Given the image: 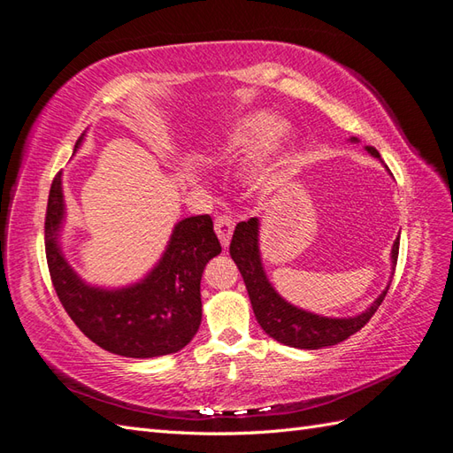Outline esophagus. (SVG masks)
I'll return each mask as SVG.
<instances>
[{
  "mask_svg": "<svg viewBox=\"0 0 453 453\" xmlns=\"http://www.w3.org/2000/svg\"><path fill=\"white\" fill-rule=\"evenodd\" d=\"M233 230H234V220L230 215H219L215 219V233L220 240V244L225 248L230 244V236H233Z\"/></svg>",
  "mask_w": 453,
  "mask_h": 453,
  "instance_id": "obj_1",
  "label": "esophagus"
}]
</instances>
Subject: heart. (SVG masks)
I'll return each mask as SVG.
<instances>
[{
    "label": "heart",
    "mask_w": 453,
    "mask_h": 453,
    "mask_svg": "<svg viewBox=\"0 0 453 453\" xmlns=\"http://www.w3.org/2000/svg\"><path fill=\"white\" fill-rule=\"evenodd\" d=\"M283 136L285 133L280 127L278 119L270 113H265V111H257V113L240 117L238 121H234L226 128L223 134V142H220V146L217 149V158L238 162V160L250 158V156L260 152L262 156L260 173L264 180L267 172H270V168L264 165V160L275 150H280Z\"/></svg>",
    "instance_id": "1"
}]
</instances>
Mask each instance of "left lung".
Wrapping results in <instances>:
<instances>
[{"label": "left lung", "instance_id": "left-lung-1", "mask_svg": "<svg viewBox=\"0 0 453 453\" xmlns=\"http://www.w3.org/2000/svg\"><path fill=\"white\" fill-rule=\"evenodd\" d=\"M352 141H356V138H352ZM365 150L381 160L380 152L373 146H365ZM257 234H260V220L256 217L238 223L233 234V242H230V256H233L240 273H242L248 297H250L254 315L257 322H260V326L265 334H270L273 340H278V342L285 346L319 349L344 342L346 338L356 334L357 330H362L367 325L369 319L380 309L387 291H389L391 283L387 285L385 291L362 315L348 319H328L293 307L291 303L285 301L272 288V283L265 278L260 248H257ZM396 257H399V238L395 240L391 250L393 270L396 265Z\"/></svg>", "mask_w": 453, "mask_h": 453}]
</instances>
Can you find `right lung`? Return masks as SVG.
<instances>
[{
	"mask_svg": "<svg viewBox=\"0 0 453 453\" xmlns=\"http://www.w3.org/2000/svg\"><path fill=\"white\" fill-rule=\"evenodd\" d=\"M78 138L73 152L80 149ZM62 173L54 178L44 219L46 262L62 307L76 326L111 354L156 357L188 346L201 325V275L220 242L209 215L173 226L160 262L142 281L121 289L91 288L64 257L58 233L64 220Z\"/></svg>",
	"mask_w": 453,
	"mask_h": 453,
	"instance_id": "1",
	"label": "right lung"
}]
</instances>
